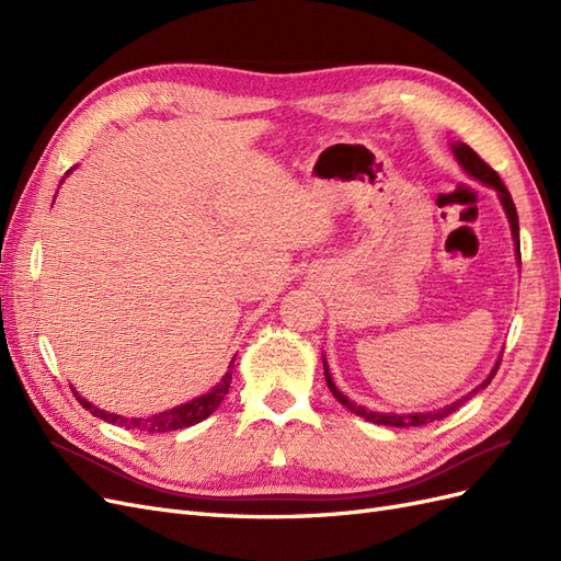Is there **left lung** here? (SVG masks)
I'll use <instances>...</instances> for the list:
<instances>
[{
    "label": "left lung",
    "instance_id": "left-lung-1",
    "mask_svg": "<svg viewBox=\"0 0 561 561\" xmlns=\"http://www.w3.org/2000/svg\"><path fill=\"white\" fill-rule=\"evenodd\" d=\"M451 149H454V154H456L458 163H461V165L466 168V173H470L474 180H480V182H484V184H489V186H494V190L499 192L501 203H503V208H505V213H507V219H511L513 236H515V245H517V254H519V219H517V210H515L513 196H511V192L505 190L503 180L499 178V173L494 171V168H491L489 163H484V161L478 157V151H472L468 145H463V142H456ZM519 260H522V257H519ZM322 365H325V363H322ZM499 365H501V363H496L494 371H491L489 379H486L480 388H486V386H489V381L494 379V375L499 371ZM325 381H328V388L332 390V396H334L339 402H342V404L346 407V410H351L353 414H358V416L367 419L369 423H379V426H396V428H407V426H426V423H431V421L445 419V416H449L454 410H458V407H461V404H463L472 393H478V390H480V388H474L470 396H466L463 400H458V402H454V404L445 407V410H437V412H431V414H410V416H400V414H379V412H367L365 407L355 404V402H351L348 398H344V393H339V388L334 386V381H332V377H330V371H328V365H325Z\"/></svg>",
    "mask_w": 561,
    "mask_h": 561
}]
</instances>
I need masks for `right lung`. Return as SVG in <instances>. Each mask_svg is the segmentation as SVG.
Returning <instances> with one entry per match:
<instances>
[{"label": "right lung", "mask_w": 561, "mask_h": 561, "mask_svg": "<svg viewBox=\"0 0 561 561\" xmlns=\"http://www.w3.org/2000/svg\"><path fill=\"white\" fill-rule=\"evenodd\" d=\"M70 173H72V168L65 175H70ZM229 369H231V365H229ZM229 383H231V371H227L222 381H219L210 390V393L201 396V398L186 402V404H180L171 412H161V414L147 416V419H126V416H118V414H107L103 410H98V407H93L91 402L79 398L75 390H72V393L77 396V400L81 402L83 410H89L93 416H100V419L110 421V423H118V426H126L128 431L133 428V431H140V433H147V435H154V433L180 431V428H186V426H194V423H198L203 419H208L217 410V407L222 404L225 396L229 393Z\"/></svg>", "instance_id": "right-lung-1"}]
</instances>
